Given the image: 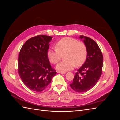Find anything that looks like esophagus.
Returning <instances> with one entry per match:
<instances>
[{"label": "esophagus", "instance_id": "obj_1", "mask_svg": "<svg viewBox=\"0 0 120 120\" xmlns=\"http://www.w3.org/2000/svg\"><path fill=\"white\" fill-rule=\"evenodd\" d=\"M57 73H60V74H64L66 73V71H57Z\"/></svg>", "mask_w": 120, "mask_h": 120}]
</instances>
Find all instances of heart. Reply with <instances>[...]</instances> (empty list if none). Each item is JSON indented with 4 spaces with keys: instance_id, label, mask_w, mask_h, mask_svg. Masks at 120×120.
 <instances>
[{
    "instance_id": "1",
    "label": "heart",
    "mask_w": 120,
    "mask_h": 120,
    "mask_svg": "<svg viewBox=\"0 0 120 120\" xmlns=\"http://www.w3.org/2000/svg\"><path fill=\"white\" fill-rule=\"evenodd\" d=\"M56 49L48 50V57L51 63L56 64L64 56V60L57 65V70H71L75 66L80 67L84 64L87 57V49L83 42L71 38H64L57 41Z\"/></svg>"
}]
</instances>
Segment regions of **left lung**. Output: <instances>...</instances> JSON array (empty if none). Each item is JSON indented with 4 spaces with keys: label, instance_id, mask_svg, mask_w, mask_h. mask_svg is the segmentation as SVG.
<instances>
[{
    "label": "left lung",
    "instance_id": "1",
    "mask_svg": "<svg viewBox=\"0 0 120 120\" xmlns=\"http://www.w3.org/2000/svg\"><path fill=\"white\" fill-rule=\"evenodd\" d=\"M87 49L85 63L78 70L70 84L77 92H85L91 89L99 81L102 73L103 56L96 42L90 38L81 35Z\"/></svg>",
    "mask_w": 120,
    "mask_h": 120
}]
</instances>
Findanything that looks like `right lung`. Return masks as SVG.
<instances>
[{
  "label": "right lung",
  "instance_id": "right-lung-1",
  "mask_svg": "<svg viewBox=\"0 0 120 120\" xmlns=\"http://www.w3.org/2000/svg\"><path fill=\"white\" fill-rule=\"evenodd\" d=\"M50 36L38 35L28 39L18 59V72L24 84L33 91L45 90L56 74L48 57Z\"/></svg>",
  "mask_w": 120,
  "mask_h": 120
}]
</instances>
